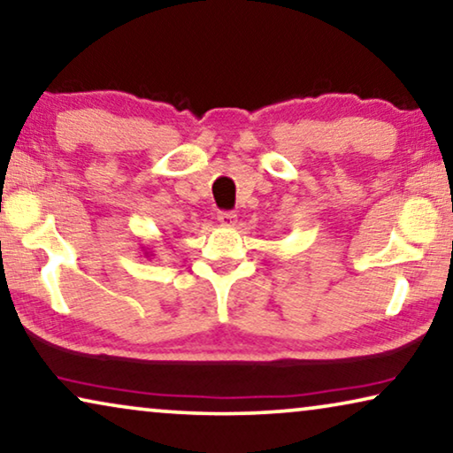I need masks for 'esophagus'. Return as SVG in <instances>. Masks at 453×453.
Returning a JSON list of instances; mask_svg holds the SVG:
<instances>
[{"label":"esophagus","mask_w":453,"mask_h":453,"mask_svg":"<svg viewBox=\"0 0 453 453\" xmlns=\"http://www.w3.org/2000/svg\"><path fill=\"white\" fill-rule=\"evenodd\" d=\"M218 221L224 227H234L235 224H238V215H235L234 211H219Z\"/></svg>","instance_id":"34e87169"}]
</instances>
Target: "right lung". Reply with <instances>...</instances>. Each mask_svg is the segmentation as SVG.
Returning a JSON list of instances; mask_svg holds the SVG:
<instances>
[{
	"label": "right lung",
	"mask_w": 453,
	"mask_h": 453,
	"mask_svg": "<svg viewBox=\"0 0 453 453\" xmlns=\"http://www.w3.org/2000/svg\"><path fill=\"white\" fill-rule=\"evenodd\" d=\"M142 250H143V257H154V254H151V250H150V246H142Z\"/></svg>",
	"instance_id": "add662e5"
}]
</instances>
